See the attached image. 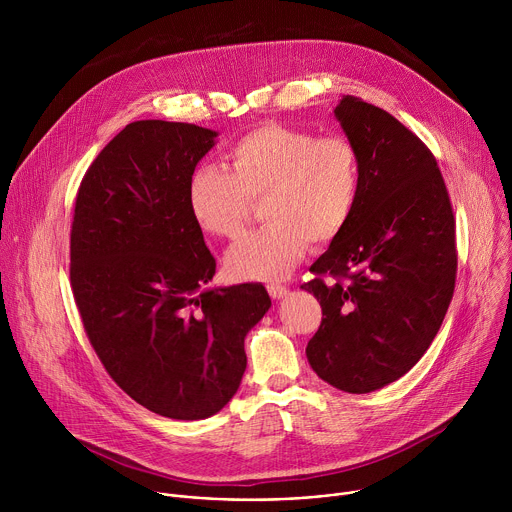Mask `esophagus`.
<instances>
[{"label": "esophagus", "instance_id": "obj_1", "mask_svg": "<svg viewBox=\"0 0 512 512\" xmlns=\"http://www.w3.org/2000/svg\"><path fill=\"white\" fill-rule=\"evenodd\" d=\"M267 291L273 300H281L289 294V287L283 283H267Z\"/></svg>", "mask_w": 512, "mask_h": 512}]
</instances>
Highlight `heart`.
I'll use <instances>...</instances> for the list:
<instances>
[{
    "instance_id": "obj_1",
    "label": "heart",
    "mask_w": 512,
    "mask_h": 512,
    "mask_svg": "<svg viewBox=\"0 0 512 512\" xmlns=\"http://www.w3.org/2000/svg\"><path fill=\"white\" fill-rule=\"evenodd\" d=\"M227 158L231 172L214 164L194 170L188 202L206 233L237 239L253 200L263 198L269 223L227 255V269L237 279L287 275L310 241L336 239L354 214L360 166L348 137L265 123L241 135Z\"/></svg>"
}]
</instances>
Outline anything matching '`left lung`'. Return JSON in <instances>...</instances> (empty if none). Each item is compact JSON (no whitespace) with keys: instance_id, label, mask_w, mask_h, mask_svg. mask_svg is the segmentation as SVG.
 Returning <instances> with one entry per match:
<instances>
[{"instance_id":"8db88e82","label":"left lung","mask_w":512,"mask_h":512,"mask_svg":"<svg viewBox=\"0 0 512 512\" xmlns=\"http://www.w3.org/2000/svg\"><path fill=\"white\" fill-rule=\"evenodd\" d=\"M360 166L354 214L302 285L322 306L306 354L344 393H371L425 354L454 296L456 218L427 145L385 109L342 95L334 109Z\"/></svg>"}]
</instances>
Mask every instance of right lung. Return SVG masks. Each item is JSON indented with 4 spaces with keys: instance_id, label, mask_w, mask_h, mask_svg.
I'll use <instances>...</instances> for the list:
<instances>
[{
    "instance_id": "right-lung-1",
    "label": "right lung",
    "mask_w": 512,
    "mask_h": 512,
    "mask_svg": "<svg viewBox=\"0 0 512 512\" xmlns=\"http://www.w3.org/2000/svg\"><path fill=\"white\" fill-rule=\"evenodd\" d=\"M216 131L133 121L85 172L70 227V287L109 377L170 419H204L237 393L245 336L271 306L261 283L208 287L216 259L188 184Z\"/></svg>"
}]
</instances>
